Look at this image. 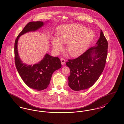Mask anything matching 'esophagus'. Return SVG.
<instances>
[{"label":"esophagus","instance_id":"obj_1","mask_svg":"<svg viewBox=\"0 0 124 124\" xmlns=\"http://www.w3.org/2000/svg\"><path fill=\"white\" fill-rule=\"evenodd\" d=\"M60 60H61V62L62 65L65 64V59L62 58Z\"/></svg>","mask_w":124,"mask_h":124}]
</instances>
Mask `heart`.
<instances>
[{"label": "heart", "instance_id": "1", "mask_svg": "<svg viewBox=\"0 0 124 124\" xmlns=\"http://www.w3.org/2000/svg\"><path fill=\"white\" fill-rule=\"evenodd\" d=\"M58 39H53L52 45L54 51L59 53L63 44H67L66 51L71 56H77L88 47L93 39V33L81 24H73L65 25L59 30Z\"/></svg>", "mask_w": 124, "mask_h": 124}]
</instances>
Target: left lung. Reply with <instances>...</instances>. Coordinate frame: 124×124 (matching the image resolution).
I'll return each instance as SVG.
<instances>
[{"mask_svg":"<svg viewBox=\"0 0 124 124\" xmlns=\"http://www.w3.org/2000/svg\"><path fill=\"white\" fill-rule=\"evenodd\" d=\"M97 45L91 47L77 58L68 59L66 65L70 68L68 85L74 91L91 87L104 69L108 52V42L102 31Z\"/></svg>","mask_w":124,"mask_h":124,"instance_id":"obj_1","label":"left lung"}]
</instances>
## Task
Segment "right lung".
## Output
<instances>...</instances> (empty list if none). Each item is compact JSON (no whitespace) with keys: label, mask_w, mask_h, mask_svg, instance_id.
<instances>
[{"label":"right lung","mask_w":124,"mask_h":124,"mask_svg":"<svg viewBox=\"0 0 124 124\" xmlns=\"http://www.w3.org/2000/svg\"><path fill=\"white\" fill-rule=\"evenodd\" d=\"M44 25L41 21L30 22L18 35L14 44L15 64L18 72L25 84L31 88L41 91L46 88L54 71L61 68V63L58 57H54L46 54L39 63L27 65L20 59L18 54L17 44L19 37L30 31H35Z\"/></svg>","instance_id":"obj_1"}]
</instances>
